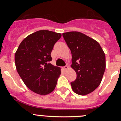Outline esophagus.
Masks as SVG:
<instances>
[{
    "label": "esophagus",
    "mask_w": 121,
    "mask_h": 121,
    "mask_svg": "<svg viewBox=\"0 0 121 121\" xmlns=\"http://www.w3.org/2000/svg\"><path fill=\"white\" fill-rule=\"evenodd\" d=\"M68 67L67 66V65H65V66L63 67V69H64V70H66L67 69H68Z\"/></svg>",
    "instance_id": "1"
}]
</instances>
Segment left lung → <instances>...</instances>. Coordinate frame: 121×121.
Wrapping results in <instances>:
<instances>
[{"label": "left lung", "mask_w": 121, "mask_h": 121, "mask_svg": "<svg viewBox=\"0 0 121 121\" xmlns=\"http://www.w3.org/2000/svg\"><path fill=\"white\" fill-rule=\"evenodd\" d=\"M63 36L72 54L71 67L77 78L71 82L75 93L85 95L99 85L105 70V55L96 40L82 33L69 31Z\"/></svg>", "instance_id": "left-lung-1"}]
</instances>
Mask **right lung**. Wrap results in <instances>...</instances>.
Wrapping results in <instances>:
<instances>
[{"instance_id":"right-lung-1","label":"right lung","mask_w":121,"mask_h":121,"mask_svg":"<svg viewBox=\"0 0 121 121\" xmlns=\"http://www.w3.org/2000/svg\"><path fill=\"white\" fill-rule=\"evenodd\" d=\"M60 33L46 30L29 35L21 42L14 60L18 74L25 85L40 95H47L54 90L60 68L52 65L51 53Z\"/></svg>"}]
</instances>
